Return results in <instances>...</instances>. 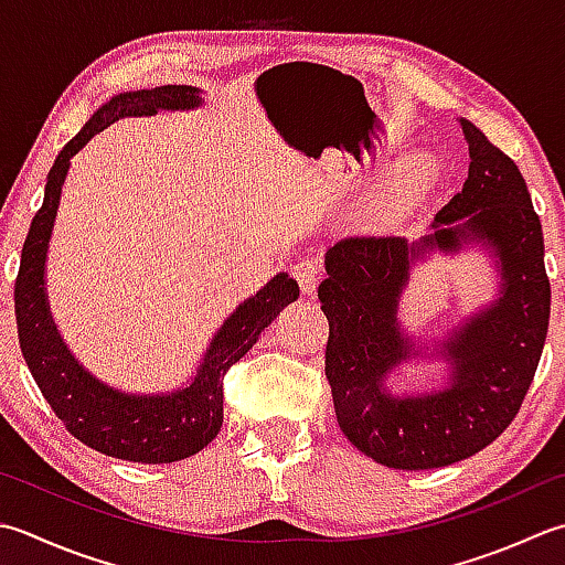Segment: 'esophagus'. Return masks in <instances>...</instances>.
I'll return each instance as SVG.
<instances>
[{
  "label": "esophagus",
  "mask_w": 565,
  "mask_h": 565,
  "mask_svg": "<svg viewBox=\"0 0 565 565\" xmlns=\"http://www.w3.org/2000/svg\"><path fill=\"white\" fill-rule=\"evenodd\" d=\"M294 276L298 286H301V291L306 296H313L318 281L323 279V267H320L318 259H301L294 267Z\"/></svg>",
  "instance_id": "34e87169"
}]
</instances>
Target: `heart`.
<instances>
[{
  "mask_svg": "<svg viewBox=\"0 0 565 565\" xmlns=\"http://www.w3.org/2000/svg\"><path fill=\"white\" fill-rule=\"evenodd\" d=\"M430 173H434V161L430 159H416L394 175L386 185L384 193V207L386 213H399L402 207L412 203V198L418 195L426 188Z\"/></svg>",
  "mask_w": 565,
  "mask_h": 565,
  "instance_id": "b5f03b06",
  "label": "heart"
}]
</instances>
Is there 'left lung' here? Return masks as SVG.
<instances>
[{"mask_svg": "<svg viewBox=\"0 0 565 565\" xmlns=\"http://www.w3.org/2000/svg\"><path fill=\"white\" fill-rule=\"evenodd\" d=\"M460 125L468 179L426 235L342 237L328 247L318 286L338 424L352 446L394 470L446 468L490 446L522 406L548 333L551 286L532 195L504 151L472 121ZM470 246L491 257L495 296L440 341L412 337L401 326L411 269ZM414 359L444 361L447 377L434 391L394 393L391 380Z\"/></svg>", "mask_w": 565, "mask_h": 565, "instance_id": "1", "label": "left lung"}]
</instances>
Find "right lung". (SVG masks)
I'll return each instance as SVG.
<instances>
[{
	"instance_id": "1",
	"label": "right lung",
	"mask_w": 565,
	"mask_h": 565,
	"mask_svg": "<svg viewBox=\"0 0 565 565\" xmlns=\"http://www.w3.org/2000/svg\"><path fill=\"white\" fill-rule=\"evenodd\" d=\"M203 90L193 85H161L151 90H129L109 97L85 127L55 157L46 179L43 205L33 215L21 249L14 286L19 345L41 394L71 434L105 456L129 462H175L195 456L223 426V377L252 350L262 330L298 298V284L279 271L262 289L245 298L205 348L191 380L171 392L131 394L103 382L65 345L51 316L46 291V259L53 223L71 159L97 131L125 117L188 113L203 107Z\"/></svg>"
}]
</instances>
